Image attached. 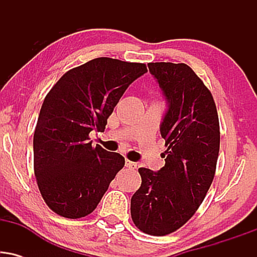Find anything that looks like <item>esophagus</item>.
<instances>
[{"label":"esophagus","instance_id":"esophagus-1","mask_svg":"<svg viewBox=\"0 0 257 257\" xmlns=\"http://www.w3.org/2000/svg\"><path fill=\"white\" fill-rule=\"evenodd\" d=\"M125 167L129 168V169H137L138 164L135 163V162H132V161H129V159H126V161H125Z\"/></svg>","mask_w":257,"mask_h":257}]
</instances>
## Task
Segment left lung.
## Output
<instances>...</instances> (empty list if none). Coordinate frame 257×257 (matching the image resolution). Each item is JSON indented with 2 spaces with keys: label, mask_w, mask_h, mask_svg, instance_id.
<instances>
[{
  "label": "left lung",
  "mask_w": 257,
  "mask_h": 257,
  "mask_svg": "<svg viewBox=\"0 0 257 257\" xmlns=\"http://www.w3.org/2000/svg\"><path fill=\"white\" fill-rule=\"evenodd\" d=\"M168 100L161 124L166 164L153 173L140 168V188L133 194L134 225L150 235L182 227L204 200L213 182L220 150V123L210 90L184 63H150Z\"/></svg>",
  "instance_id": "obj_1"
}]
</instances>
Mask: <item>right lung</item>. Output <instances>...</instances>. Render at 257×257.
<instances>
[{
    "label": "right lung",
    "mask_w": 257,
    "mask_h": 257,
    "mask_svg": "<svg viewBox=\"0 0 257 257\" xmlns=\"http://www.w3.org/2000/svg\"><path fill=\"white\" fill-rule=\"evenodd\" d=\"M145 64L96 58L65 72L44 98L34 134V170L51 210L67 219L93 213L124 157L91 146Z\"/></svg>",
    "instance_id": "add662e5"
}]
</instances>
